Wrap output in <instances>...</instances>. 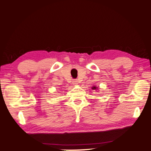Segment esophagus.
Returning a JSON list of instances; mask_svg holds the SVG:
<instances>
[{"label": "esophagus", "mask_w": 151, "mask_h": 151, "mask_svg": "<svg viewBox=\"0 0 151 151\" xmlns=\"http://www.w3.org/2000/svg\"><path fill=\"white\" fill-rule=\"evenodd\" d=\"M73 84H74V85H76V84H78V80H76V79H74V80H73Z\"/></svg>", "instance_id": "obj_1"}]
</instances>
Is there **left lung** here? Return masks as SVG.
<instances>
[{
    "label": "left lung",
    "mask_w": 151,
    "mask_h": 151,
    "mask_svg": "<svg viewBox=\"0 0 151 151\" xmlns=\"http://www.w3.org/2000/svg\"><path fill=\"white\" fill-rule=\"evenodd\" d=\"M96 89H97V88H96V86H93V87L92 88V90H96Z\"/></svg>",
    "instance_id": "left-lung-1"
}]
</instances>
